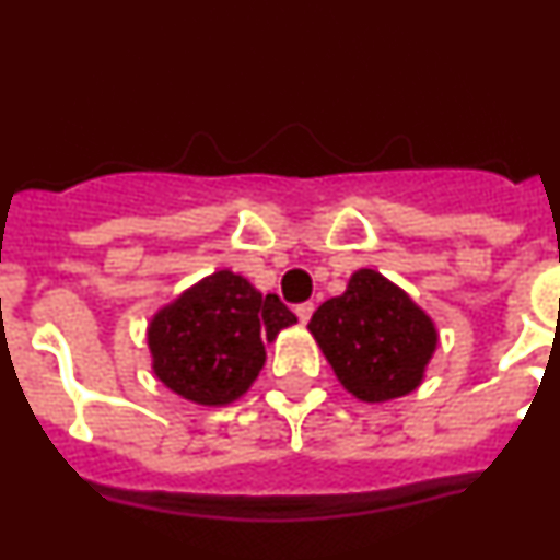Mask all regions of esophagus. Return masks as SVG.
I'll list each match as a JSON object with an SVG mask.
<instances>
[{
    "mask_svg": "<svg viewBox=\"0 0 560 560\" xmlns=\"http://www.w3.org/2000/svg\"><path fill=\"white\" fill-rule=\"evenodd\" d=\"M313 310H315V304H313V302H302V304H296V315H299V320H302V324H307L310 315H313Z\"/></svg>",
    "mask_w": 560,
    "mask_h": 560,
    "instance_id": "esophagus-1",
    "label": "esophagus"
}]
</instances>
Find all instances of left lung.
Instances as JSON below:
<instances>
[{
	"label": "left lung",
	"mask_w": 560,
	"mask_h": 560,
	"mask_svg": "<svg viewBox=\"0 0 560 560\" xmlns=\"http://www.w3.org/2000/svg\"><path fill=\"white\" fill-rule=\"evenodd\" d=\"M307 329L337 381L364 402L417 389L439 346L433 318L375 269L353 272L340 296L315 310Z\"/></svg>",
	"instance_id": "8db88e82"
}]
</instances>
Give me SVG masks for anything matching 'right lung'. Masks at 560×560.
I'll list each match as a JSON object with an SVG mask.
<instances>
[{"instance_id":"right-lung-1","label":"right lung","mask_w":560,"mask_h":560,"mask_svg":"<svg viewBox=\"0 0 560 560\" xmlns=\"http://www.w3.org/2000/svg\"><path fill=\"white\" fill-rule=\"evenodd\" d=\"M296 324L275 293L220 269L198 280L149 320L152 370L171 392L198 406L240 400L267 362L264 342Z\"/></svg>"}]
</instances>
